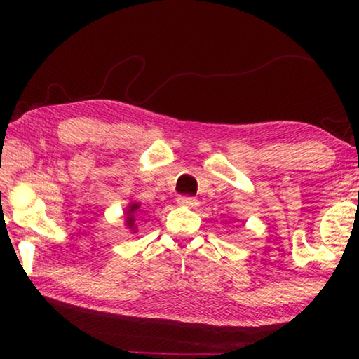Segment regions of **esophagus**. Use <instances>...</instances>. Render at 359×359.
Returning a JSON list of instances; mask_svg holds the SVG:
<instances>
[{"mask_svg":"<svg viewBox=\"0 0 359 359\" xmlns=\"http://www.w3.org/2000/svg\"><path fill=\"white\" fill-rule=\"evenodd\" d=\"M177 203L180 205H187V208H194V205L198 204V199L193 198V196H179Z\"/></svg>","mask_w":359,"mask_h":359,"instance_id":"esophagus-1","label":"esophagus"}]
</instances>
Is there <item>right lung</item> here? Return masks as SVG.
<instances>
[{
    "label": "right lung",
    "mask_w": 359,
    "mask_h": 359,
    "mask_svg": "<svg viewBox=\"0 0 359 359\" xmlns=\"http://www.w3.org/2000/svg\"><path fill=\"white\" fill-rule=\"evenodd\" d=\"M137 209V204H135V205H131V209H130V212H128V218H126V223H128V226L130 228H133V226H135V220H136V218L135 217H133L131 215V212H135Z\"/></svg>",
    "instance_id": "1"
}]
</instances>
